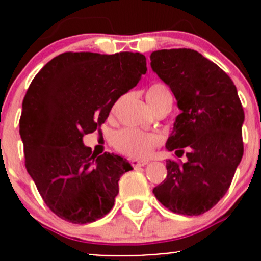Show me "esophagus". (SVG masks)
I'll list each match as a JSON object with an SVG mask.
<instances>
[{
	"mask_svg": "<svg viewBox=\"0 0 261 261\" xmlns=\"http://www.w3.org/2000/svg\"><path fill=\"white\" fill-rule=\"evenodd\" d=\"M147 160H139V159H130V164L133 165L134 168H139V167H144V165L147 164Z\"/></svg>",
	"mask_w": 261,
	"mask_h": 261,
	"instance_id": "obj_1",
	"label": "esophagus"
}]
</instances>
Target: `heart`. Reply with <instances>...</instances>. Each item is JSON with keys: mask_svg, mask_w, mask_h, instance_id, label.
I'll return each instance as SVG.
<instances>
[{"mask_svg": "<svg viewBox=\"0 0 261 261\" xmlns=\"http://www.w3.org/2000/svg\"><path fill=\"white\" fill-rule=\"evenodd\" d=\"M170 92L163 83H154L147 88L146 99L152 109H156L164 99L169 98ZM163 143V136L158 133H147L134 127L118 130L112 136V144L122 154L134 158H146L152 150Z\"/></svg>", "mask_w": 261, "mask_h": 261, "instance_id": "heart-1", "label": "heart"}]
</instances>
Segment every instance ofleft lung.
Segmentation results:
<instances>
[{
    "label": "left lung",
    "instance_id": "8db88e82",
    "mask_svg": "<svg viewBox=\"0 0 261 261\" xmlns=\"http://www.w3.org/2000/svg\"><path fill=\"white\" fill-rule=\"evenodd\" d=\"M150 60L180 110L165 147L188 159L183 164L167 160V178L152 193L172 212L202 215L228 191L244 154L245 115L238 89L196 50H156Z\"/></svg>",
    "mask_w": 261,
    "mask_h": 261
}]
</instances>
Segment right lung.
<instances>
[{"label":"right lung","mask_w":261,"mask_h":261,"mask_svg":"<svg viewBox=\"0 0 261 261\" xmlns=\"http://www.w3.org/2000/svg\"><path fill=\"white\" fill-rule=\"evenodd\" d=\"M146 73L140 53H63L35 75L22 101L25 167L46 206L72 223L93 222L115 204L133 169L118 155H94L83 136L101 127L115 102Z\"/></svg>","instance_id":"obj_1"}]
</instances>
